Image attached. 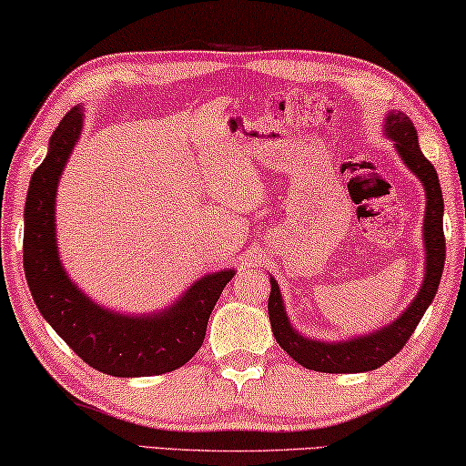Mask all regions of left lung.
<instances>
[{"instance_id": "left-lung-1", "label": "left lung", "mask_w": 466, "mask_h": 466, "mask_svg": "<svg viewBox=\"0 0 466 466\" xmlns=\"http://www.w3.org/2000/svg\"><path fill=\"white\" fill-rule=\"evenodd\" d=\"M383 131L393 141V147L408 170L423 183L425 187V220H423V243H425V277L420 289L406 310L390 325L377 329L373 333L356 335L341 341H325L306 338L296 331L285 312L281 289L275 277H270L268 296V319L279 346L293 360L319 373H367L391 360L423 319L429 304L433 302L446 260V239H443V198L438 170L429 162L419 147V135L412 120L404 112L391 110L385 116Z\"/></svg>"}]
</instances>
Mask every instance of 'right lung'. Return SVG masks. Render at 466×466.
I'll use <instances>...</instances> for the list:
<instances>
[{"mask_svg": "<svg viewBox=\"0 0 466 466\" xmlns=\"http://www.w3.org/2000/svg\"><path fill=\"white\" fill-rule=\"evenodd\" d=\"M75 106L49 139L46 160L28 185L23 260L28 289L43 319L96 370L112 377H149L183 367L202 348L210 312L235 268L204 275L181 298L152 314L114 312L76 288L60 262L56 191L83 131Z\"/></svg>", "mask_w": 466, "mask_h": 466, "instance_id": "right-lung-1", "label": "right lung"}]
</instances>
